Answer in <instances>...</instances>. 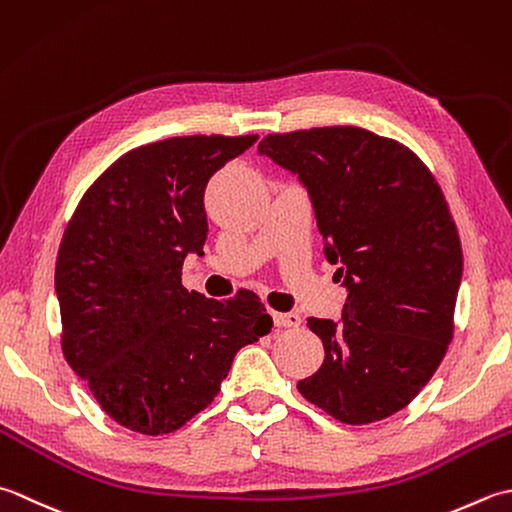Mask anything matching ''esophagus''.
<instances>
[{
	"mask_svg": "<svg viewBox=\"0 0 512 512\" xmlns=\"http://www.w3.org/2000/svg\"><path fill=\"white\" fill-rule=\"evenodd\" d=\"M271 320H274L276 327H298L300 325L298 314H278V311H271Z\"/></svg>",
	"mask_w": 512,
	"mask_h": 512,
	"instance_id": "34e87169",
	"label": "esophagus"
}]
</instances>
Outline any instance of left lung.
Listing matches in <instances>:
<instances>
[{"mask_svg":"<svg viewBox=\"0 0 512 512\" xmlns=\"http://www.w3.org/2000/svg\"><path fill=\"white\" fill-rule=\"evenodd\" d=\"M258 152L307 187L347 287L342 320H307L325 360L298 391L344 424L398 413L453 338L462 245L440 185L406 145L356 125L267 134Z\"/></svg>","mask_w":512,"mask_h":512,"instance_id":"obj_1","label":"left lung"}]
</instances>
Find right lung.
I'll use <instances>...</instances> for the list:
<instances>
[{
	"instance_id": "1",
	"label": "right lung",
	"mask_w": 512,
	"mask_h": 512,
	"mask_svg": "<svg viewBox=\"0 0 512 512\" xmlns=\"http://www.w3.org/2000/svg\"><path fill=\"white\" fill-rule=\"evenodd\" d=\"M258 134H194L114 161L61 238L55 289L61 349L114 422L168 435L210 406L234 356L271 331L256 294L212 300L181 285L203 254L205 187Z\"/></svg>"
}]
</instances>
